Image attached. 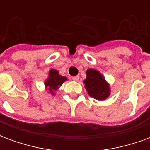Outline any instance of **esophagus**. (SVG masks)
<instances>
[{"mask_svg": "<svg viewBox=\"0 0 150 150\" xmlns=\"http://www.w3.org/2000/svg\"><path fill=\"white\" fill-rule=\"evenodd\" d=\"M79 76H74V77H72V80H74V81H79Z\"/></svg>", "mask_w": 150, "mask_h": 150, "instance_id": "34e87169", "label": "esophagus"}]
</instances>
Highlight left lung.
Wrapping results in <instances>:
<instances>
[{"instance_id":"8db88e82","label":"left lung","mask_w":150,"mask_h":150,"mask_svg":"<svg viewBox=\"0 0 150 150\" xmlns=\"http://www.w3.org/2000/svg\"><path fill=\"white\" fill-rule=\"evenodd\" d=\"M87 78L83 83L85 89L91 97L98 100H104L110 95L109 86L100 72L96 70L88 69L87 72Z\"/></svg>"}]
</instances>
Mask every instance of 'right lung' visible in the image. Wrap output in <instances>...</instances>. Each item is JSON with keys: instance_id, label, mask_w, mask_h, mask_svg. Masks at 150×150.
<instances>
[{"instance_id": "right-lung-1", "label": "right lung", "mask_w": 150, "mask_h": 150, "mask_svg": "<svg viewBox=\"0 0 150 150\" xmlns=\"http://www.w3.org/2000/svg\"><path fill=\"white\" fill-rule=\"evenodd\" d=\"M66 80L67 78L59 75L56 70H50L49 72V78L45 82V85L46 88H48L50 92L54 95V91H56Z\"/></svg>"}]
</instances>
